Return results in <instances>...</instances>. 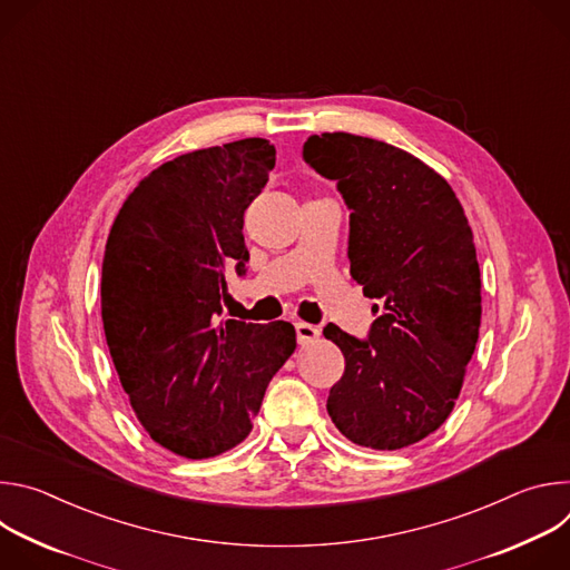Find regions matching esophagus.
Instances as JSON below:
<instances>
[{
	"mask_svg": "<svg viewBox=\"0 0 570 570\" xmlns=\"http://www.w3.org/2000/svg\"><path fill=\"white\" fill-rule=\"evenodd\" d=\"M295 334H297L299 345H308L320 338V330L313 327V324H308V322H295Z\"/></svg>",
	"mask_w": 570,
	"mask_h": 570,
	"instance_id": "esophagus-1",
	"label": "esophagus"
}]
</instances>
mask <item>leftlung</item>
Wrapping results in <instances>:
<instances>
[{"mask_svg":"<svg viewBox=\"0 0 570 570\" xmlns=\"http://www.w3.org/2000/svg\"><path fill=\"white\" fill-rule=\"evenodd\" d=\"M302 157L336 180L352 209L350 273L379 299L365 341L324 327L345 356L330 390L336 429L358 446L396 451L451 415L480 330L473 234L449 183L422 159L379 139L322 132Z\"/></svg>","mask_w":570,"mask_h":570,"instance_id":"obj_1","label":"left lung"}]
</instances>
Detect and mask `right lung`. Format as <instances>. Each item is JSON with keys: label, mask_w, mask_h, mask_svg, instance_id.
<instances>
[{"label": "right lung", "mask_w": 570, "mask_h": 570, "mask_svg": "<svg viewBox=\"0 0 570 570\" xmlns=\"http://www.w3.org/2000/svg\"><path fill=\"white\" fill-rule=\"evenodd\" d=\"M275 167L250 137L185 153L119 209L104 255L110 356L146 433L176 455H220L253 431L266 387L295 352L291 322L220 320L227 275H246L243 214Z\"/></svg>", "instance_id": "add662e5"}]
</instances>
